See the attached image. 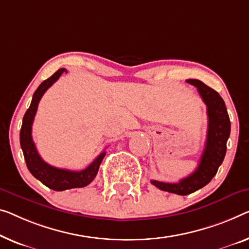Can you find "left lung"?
Wrapping results in <instances>:
<instances>
[{"label":"left lung","instance_id":"1","mask_svg":"<svg viewBox=\"0 0 249 249\" xmlns=\"http://www.w3.org/2000/svg\"><path fill=\"white\" fill-rule=\"evenodd\" d=\"M187 83L196 87L207 106L208 131L205 150L196 171L180 180L179 182L165 183L151 180V183L160 190L180 196H187L199 190L209 183L216 176L218 168L224 161L227 150V141L231 135V121L225 102L220 95L200 80L188 79Z\"/></svg>","mask_w":249,"mask_h":249}]
</instances>
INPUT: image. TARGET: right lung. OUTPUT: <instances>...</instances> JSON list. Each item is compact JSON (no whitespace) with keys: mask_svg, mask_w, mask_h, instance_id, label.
I'll use <instances>...</instances> for the list:
<instances>
[{"mask_svg":"<svg viewBox=\"0 0 249 249\" xmlns=\"http://www.w3.org/2000/svg\"><path fill=\"white\" fill-rule=\"evenodd\" d=\"M62 72H67V70L65 68L59 69L50 78L42 81L40 86L36 88L33 94L31 105L24 114L20 132V144L29 171L36 179L41 181L44 185L55 191L86 187L97 176L99 165L106 155V152L103 151L86 169L81 170V171H70V170L58 169L48 164L42 160L36 151L35 142L32 140V124L36 109H38L39 102L47 89L53 86V84L59 79Z\"/></svg>","mask_w":249,"mask_h":249,"instance_id":"right-lung-1","label":"right lung"}]
</instances>
